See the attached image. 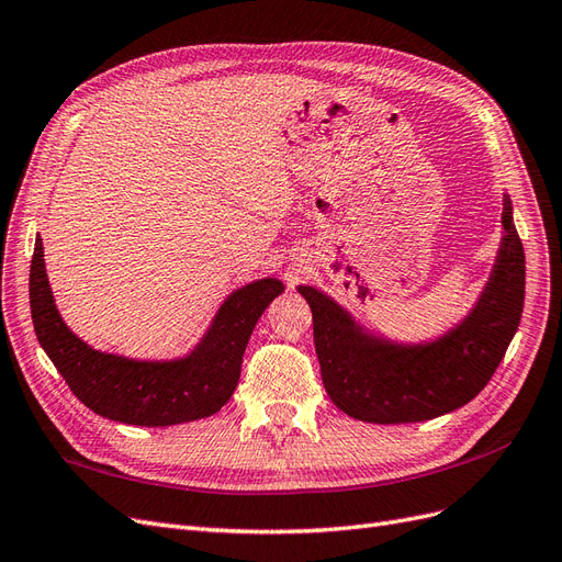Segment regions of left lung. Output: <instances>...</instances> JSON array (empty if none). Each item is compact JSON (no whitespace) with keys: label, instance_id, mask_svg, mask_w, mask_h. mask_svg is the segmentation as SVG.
<instances>
[{"label":"left lung","instance_id":"1","mask_svg":"<svg viewBox=\"0 0 562 562\" xmlns=\"http://www.w3.org/2000/svg\"><path fill=\"white\" fill-rule=\"evenodd\" d=\"M502 226L499 255L474 311L420 346L371 336L336 301L299 286L313 311L324 390L342 413L378 425L423 423L469 404L487 385L518 329L525 301V251L509 195Z\"/></svg>","mask_w":562,"mask_h":562}]
</instances>
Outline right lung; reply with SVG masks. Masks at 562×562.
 <instances>
[{
  "mask_svg": "<svg viewBox=\"0 0 562 562\" xmlns=\"http://www.w3.org/2000/svg\"><path fill=\"white\" fill-rule=\"evenodd\" d=\"M282 289L276 278L235 289L191 355L172 361H137L93 350L67 329L53 301L40 235L30 266L34 331L53 367L83 406L102 418L139 427L191 423L220 411L238 385L251 331Z\"/></svg>",
  "mask_w": 562,
  "mask_h": 562,
  "instance_id": "1",
  "label": "right lung"
}]
</instances>
